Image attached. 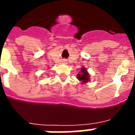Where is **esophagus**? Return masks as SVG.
Wrapping results in <instances>:
<instances>
[{"label":"esophagus","instance_id":"esophagus-1","mask_svg":"<svg viewBox=\"0 0 135 135\" xmlns=\"http://www.w3.org/2000/svg\"><path fill=\"white\" fill-rule=\"evenodd\" d=\"M63 62L65 63V62H66V61H65V60H63Z\"/></svg>","mask_w":135,"mask_h":135}]
</instances>
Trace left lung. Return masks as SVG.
I'll return each instance as SVG.
<instances>
[{
  "mask_svg": "<svg viewBox=\"0 0 135 135\" xmlns=\"http://www.w3.org/2000/svg\"><path fill=\"white\" fill-rule=\"evenodd\" d=\"M77 79L81 81L82 84H86L89 81V74L87 72V69L86 68L81 69L80 74H78Z\"/></svg>",
  "mask_w": 135,
  "mask_h": 135,
  "instance_id": "8db88e82",
  "label": "left lung"
}]
</instances>
